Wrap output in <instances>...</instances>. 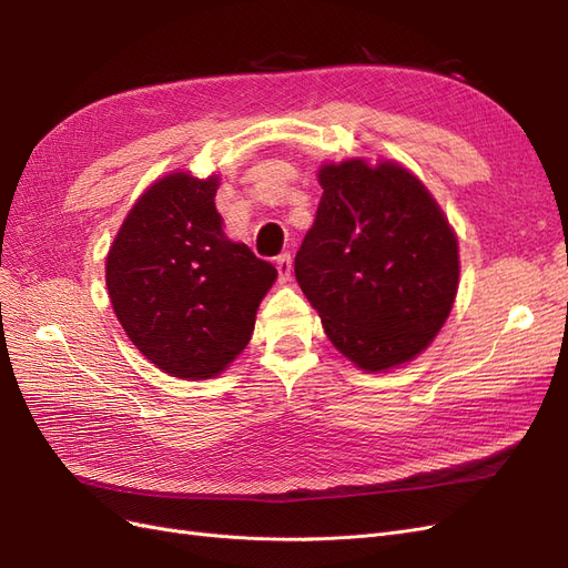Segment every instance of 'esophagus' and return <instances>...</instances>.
I'll use <instances>...</instances> for the list:
<instances>
[{"label":"esophagus","instance_id":"obj_1","mask_svg":"<svg viewBox=\"0 0 568 568\" xmlns=\"http://www.w3.org/2000/svg\"><path fill=\"white\" fill-rule=\"evenodd\" d=\"M277 272H280V280L282 282H288V277H291V270H294V257H291V253H282L280 257H277Z\"/></svg>","mask_w":568,"mask_h":568}]
</instances>
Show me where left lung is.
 Segmentation results:
<instances>
[{"mask_svg":"<svg viewBox=\"0 0 568 568\" xmlns=\"http://www.w3.org/2000/svg\"><path fill=\"white\" fill-rule=\"evenodd\" d=\"M322 199L296 280L326 336L365 372L417 357L457 296V236L428 189L393 161L320 168Z\"/></svg>","mask_w":568,"mask_h":568,"instance_id":"obj_1","label":"left lung"}]
</instances>
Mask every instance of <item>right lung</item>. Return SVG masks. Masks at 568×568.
Wrapping results in <instances>:
<instances>
[{"mask_svg": "<svg viewBox=\"0 0 568 568\" xmlns=\"http://www.w3.org/2000/svg\"><path fill=\"white\" fill-rule=\"evenodd\" d=\"M217 178L170 173L136 199L106 255L113 313L140 353L178 379H211L242 353L272 263L230 242Z\"/></svg>", "mask_w": 568, "mask_h": 568, "instance_id": "1", "label": "right lung"}]
</instances>
